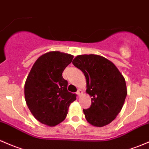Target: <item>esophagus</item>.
<instances>
[{
  "instance_id": "1",
  "label": "esophagus",
  "mask_w": 149,
  "mask_h": 149,
  "mask_svg": "<svg viewBox=\"0 0 149 149\" xmlns=\"http://www.w3.org/2000/svg\"><path fill=\"white\" fill-rule=\"evenodd\" d=\"M82 93H83V91L81 90V89H79V90H78V91H77V94L80 96L81 95H82Z\"/></svg>"
}]
</instances>
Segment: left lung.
Listing matches in <instances>:
<instances>
[{
	"label": "left lung",
	"mask_w": 149,
	"mask_h": 149,
	"mask_svg": "<svg viewBox=\"0 0 149 149\" xmlns=\"http://www.w3.org/2000/svg\"><path fill=\"white\" fill-rule=\"evenodd\" d=\"M73 64L84 73L86 93L91 97L89 109H84L91 125L102 127L116 118L127 95L126 81L113 62L95 54L79 55Z\"/></svg>",
	"instance_id": "1"
}]
</instances>
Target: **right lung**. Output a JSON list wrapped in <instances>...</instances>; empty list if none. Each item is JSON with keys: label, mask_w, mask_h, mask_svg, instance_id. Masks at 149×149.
I'll return each instance as SVG.
<instances>
[{"label": "right lung", "mask_w": 149, "mask_h": 149, "mask_svg": "<svg viewBox=\"0 0 149 149\" xmlns=\"http://www.w3.org/2000/svg\"><path fill=\"white\" fill-rule=\"evenodd\" d=\"M73 56L50 51L34 63L24 86L26 104L35 118L43 124L55 126L65 118L76 94L67 90L68 82L62 73Z\"/></svg>", "instance_id": "1"}]
</instances>
